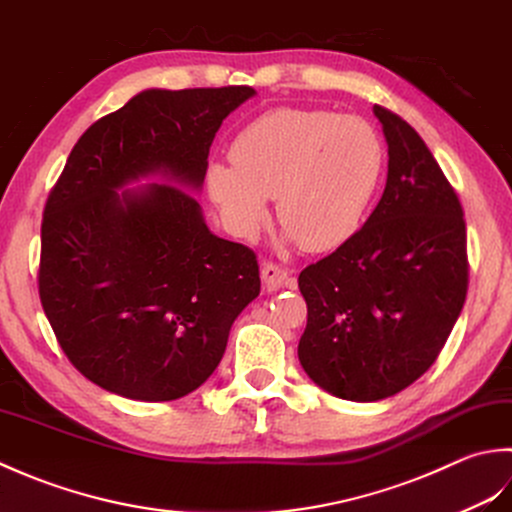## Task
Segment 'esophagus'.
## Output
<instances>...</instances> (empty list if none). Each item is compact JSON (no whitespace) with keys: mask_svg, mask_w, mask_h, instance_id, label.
Returning <instances> with one entry per match:
<instances>
[{"mask_svg":"<svg viewBox=\"0 0 512 512\" xmlns=\"http://www.w3.org/2000/svg\"><path fill=\"white\" fill-rule=\"evenodd\" d=\"M260 278H263V283L269 291H276L289 283V271L276 263H263V269H260Z\"/></svg>","mask_w":512,"mask_h":512,"instance_id":"esophagus-1","label":"esophagus"}]
</instances>
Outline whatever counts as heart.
Returning a JSON list of instances; mask_svg holds the SVG:
<instances>
[{
    "instance_id": "b5f03b06",
    "label": "heart",
    "mask_w": 512,
    "mask_h": 512,
    "mask_svg": "<svg viewBox=\"0 0 512 512\" xmlns=\"http://www.w3.org/2000/svg\"><path fill=\"white\" fill-rule=\"evenodd\" d=\"M232 161H212L205 190L236 236H254L276 196L289 241L329 252L362 227L380 190L387 148L369 121L311 108H276L247 123Z\"/></svg>"
}]
</instances>
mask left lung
I'll return each mask as SVG.
<instances>
[{"instance_id": "8db88e82", "label": "left lung", "mask_w": 512, "mask_h": 512, "mask_svg": "<svg viewBox=\"0 0 512 512\" xmlns=\"http://www.w3.org/2000/svg\"><path fill=\"white\" fill-rule=\"evenodd\" d=\"M389 145L380 203L336 252L300 271L302 369L320 389L378 402L440 356L468 289L462 203L420 134L373 106Z\"/></svg>"}]
</instances>
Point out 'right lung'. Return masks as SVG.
<instances>
[{
    "instance_id": "right-lung-1",
    "label": "right lung",
    "mask_w": 512,
    "mask_h": 512,
    "mask_svg": "<svg viewBox=\"0 0 512 512\" xmlns=\"http://www.w3.org/2000/svg\"><path fill=\"white\" fill-rule=\"evenodd\" d=\"M256 90H161L92 123L41 223L39 298L75 369L101 389L170 402L210 378L260 294L252 249L205 225L190 192L218 128ZM154 178L139 191L124 185Z\"/></svg>"
}]
</instances>
